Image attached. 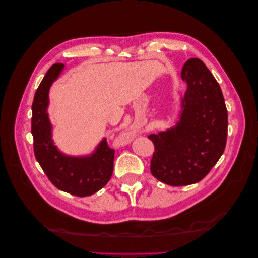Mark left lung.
Segmentation results:
<instances>
[{"label": "left lung", "instance_id": "obj_1", "mask_svg": "<svg viewBox=\"0 0 258 258\" xmlns=\"http://www.w3.org/2000/svg\"><path fill=\"white\" fill-rule=\"evenodd\" d=\"M187 89L181 99L179 120L174 127L150 135L155 152L151 172L170 186L201 181L221 158L228 128L227 108L220 85L198 58L182 69Z\"/></svg>", "mask_w": 258, "mask_h": 258}]
</instances>
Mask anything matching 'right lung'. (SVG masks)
<instances>
[{"label": "right lung", "mask_w": 258, "mask_h": 258, "mask_svg": "<svg viewBox=\"0 0 258 258\" xmlns=\"http://www.w3.org/2000/svg\"><path fill=\"white\" fill-rule=\"evenodd\" d=\"M64 66L54 63L44 76L32 103L31 132L34 155L49 181L58 189L77 197H86L104 187L113 174L115 151L103 139L91 155L68 156L61 153L51 139V123L47 113L48 93Z\"/></svg>", "instance_id": "1"}]
</instances>
